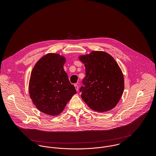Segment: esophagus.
I'll return each instance as SVG.
<instances>
[{"label":"esophagus","mask_w":156,"mask_h":156,"mask_svg":"<svg viewBox=\"0 0 156 156\" xmlns=\"http://www.w3.org/2000/svg\"><path fill=\"white\" fill-rule=\"evenodd\" d=\"M74 86L75 88V89L78 91V86L77 85V84H75Z\"/></svg>","instance_id":"esophagus-1"}]
</instances>
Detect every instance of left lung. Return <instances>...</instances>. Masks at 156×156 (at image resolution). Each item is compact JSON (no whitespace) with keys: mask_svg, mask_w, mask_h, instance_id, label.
I'll return each instance as SVG.
<instances>
[{"mask_svg":"<svg viewBox=\"0 0 156 156\" xmlns=\"http://www.w3.org/2000/svg\"><path fill=\"white\" fill-rule=\"evenodd\" d=\"M80 59L85 67L82 100L94 111L107 112L116 106L124 90V78L118 63L111 55L92 51Z\"/></svg>","mask_w":156,"mask_h":156,"instance_id":"1","label":"left lung"}]
</instances>
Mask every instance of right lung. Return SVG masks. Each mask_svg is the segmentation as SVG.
<instances>
[{"instance_id":"obj_1","label":"right lung","mask_w":156,"mask_h":156,"mask_svg":"<svg viewBox=\"0 0 156 156\" xmlns=\"http://www.w3.org/2000/svg\"><path fill=\"white\" fill-rule=\"evenodd\" d=\"M66 58L57 54H48L34 67L29 83L30 97L37 109L55 116L63 111L76 94L63 66Z\"/></svg>"}]
</instances>
